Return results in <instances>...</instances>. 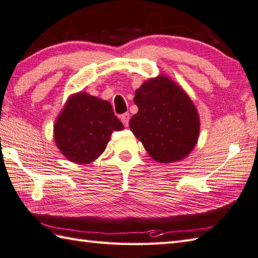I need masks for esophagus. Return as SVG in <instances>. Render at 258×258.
I'll return each instance as SVG.
<instances>
[{"label":"esophagus","mask_w":258,"mask_h":258,"mask_svg":"<svg viewBox=\"0 0 258 258\" xmlns=\"http://www.w3.org/2000/svg\"><path fill=\"white\" fill-rule=\"evenodd\" d=\"M130 118H131L130 113H124V114L120 115V120H122L123 124L126 126V127H127V126H128Z\"/></svg>","instance_id":"esophagus-1"}]
</instances>
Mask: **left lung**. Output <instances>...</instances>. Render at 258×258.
<instances>
[{
    "mask_svg": "<svg viewBox=\"0 0 258 258\" xmlns=\"http://www.w3.org/2000/svg\"><path fill=\"white\" fill-rule=\"evenodd\" d=\"M139 112L130 128L153 160L182 161L194 150L200 136L199 112L182 87L166 75L145 81L135 91Z\"/></svg>",
    "mask_w": 258,
    "mask_h": 258,
    "instance_id": "obj_1",
    "label": "left lung"
}]
</instances>
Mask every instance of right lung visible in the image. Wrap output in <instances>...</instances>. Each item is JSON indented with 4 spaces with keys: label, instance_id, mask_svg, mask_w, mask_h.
<instances>
[{
    "label": "right lung",
    "instance_id": "right-lung-1",
    "mask_svg": "<svg viewBox=\"0 0 258 258\" xmlns=\"http://www.w3.org/2000/svg\"><path fill=\"white\" fill-rule=\"evenodd\" d=\"M124 128L111 103L89 93L72 94L54 123L59 152L75 164L86 165L105 151L113 131Z\"/></svg>",
    "mask_w": 258,
    "mask_h": 258
}]
</instances>
